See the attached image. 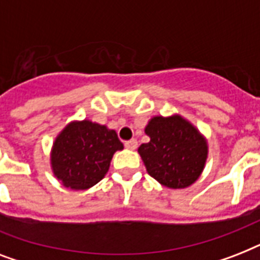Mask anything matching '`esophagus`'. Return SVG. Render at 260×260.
Here are the masks:
<instances>
[{
	"instance_id": "obj_1",
	"label": "esophagus",
	"mask_w": 260,
	"mask_h": 260,
	"mask_svg": "<svg viewBox=\"0 0 260 260\" xmlns=\"http://www.w3.org/2000/svg\"><path fill=\"white\" fill-rule=\"evenodd\" d=\"M136 147H138V142L135 140V139H132V140H128V142H125V148H128V150H136Z\"/></svg>"
}]
</instances>
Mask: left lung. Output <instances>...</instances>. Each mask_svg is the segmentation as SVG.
<instances>
[{"instance_id": "left-lung-1", "label": "left lung", "mask_w": 260, "mask_h": 260, "mask_svg": "<svg viewBox=\"0 0 260 260\" xmlns=\"http://www.w3.org/2000/svg\"><path fill=\"white\" fill-rule=\"evenodd\" d=\"M150 142L138 148L147 173L169 189L189 187L201 177L209 154L208 140L181 114L154 116L144 128Z\"/></svg>"}]
</instances>
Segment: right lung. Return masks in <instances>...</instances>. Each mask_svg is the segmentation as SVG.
Returning <instances> with one entry per match:
<instances>
[{"mask_svg":"<svg viewBox=\"0 0 260 260\" xmlns=\"http://www.w3.org/2000/svg\"><path fill=\"white\" fill-rule=\"evenodd\" d=\"M122 148L114 129L87 118L74 120L52 143L51 170L67 189H90L105 177L114 152Z\"/></svg>","mask_w":260,"mask_h":260,"instance_id":"right-lung-1","label":"right lung"}]
</instances>
